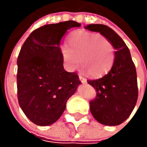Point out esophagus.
I'll list each match as a JSON object with an SVG mask.
<instances>
[{
	"label": "esophagus",
	"instance_id": "1",
	"mask_svg": "<svg viewBox=\"0 0 147 147\" xmlns=\"http://www.w3.org/2000/svg\"><path fill=\"white\" fill-rule=\"evenodd\" d=\"M79 80L83 83V84H86V78H84V77H82V76H80L79 75Z\"/></svg>",
	"mask_w": 147,
	"mask_h": 147
}]
</instances>
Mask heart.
<instances>
[{"instance_id":"1","label":"heart","mask_w":147,"mask_h":147,"mask_svg":"<svg viewBox=\"0 0 147 147\" xmlns=\"http://www.w3.org/2000/svg\"><path fill=\"white\" fill-rule=\"evenodd\" d=\"M64 66L74 70L80 63L91 77H100L108 72L115 60L114 47L106 37L86 31H76L67 39V46L60 47ZM80 61H78V59Z\"/></svg>"}]
</instances>
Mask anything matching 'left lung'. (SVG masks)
<instances>
[{"mask_svg":"<svg viewBox=\"0 0 147 147\" xmlns=\"http://www.w3.org/2000/svg\"><path fill=\"white\" fill-rule=\"evenodd\" d=\"M86 29L100 32L116 50L113 66L108 74L98 79L87 80L96 90V98L90 101L91 113L101 124L119 125L131 115L138 100L135 64L126 44L111 28L104 24H89Z\"/></svg>","mask_w":147,"mask_h":147,"instance_id":"left-lung-1","label":"left lung"}]
</instances>
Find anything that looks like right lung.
Returning a JSON list of instances; mask_svg holds the SVG:
<instances>
[{"label":"right lung","instance_id":"1","mask_svg":"<svg viewBox=\"0 0 147 147\" xmlns=\"http://www.w3.org/2000/svg\"><path fill=\"white\" fill-rule=\"evenodd\" d=\"M80 25L75 21L43 25L30 34L20 50L16 75L18 103L37 125L55 123L81 84L76 72L63 69L60 53L65 32Z\"/></svg>","mask_w":147,"mask_h":147}]
</instances>
